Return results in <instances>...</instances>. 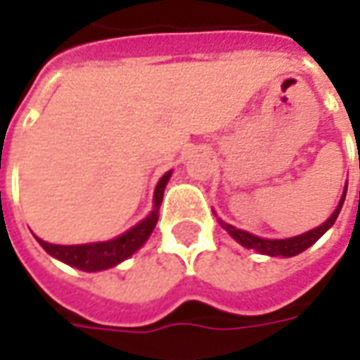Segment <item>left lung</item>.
I'll use <instances>...</instances> for the list:
<instances>
[{
	"label": "left lung",
	"instance_id": "left-lung-1",
	"mask_svg": "<svg viewBox=\"0 0 360 360\" xmlns=\"http://www.w3.org/2000/svg\"><path fill=\"white\" fill-rule=\"evenodd\" d=\"M345 193H347V185H345V191H343V196H341L338 208L333 210L332 216L326 219L322 226L314 227V229H310L307 233L291 237V239H262V237H257V235L249 233V231H243V229H237V227L229 226V224L221 221V219H219V224H221V227L226 229L227 233L233 237L235 241L239 243V245H243V247H247V249H255L257 252H260V255H268V257L289 258L309 249L310 245H314V243L333 226V221L340 216L343 200H345Z\"/></svg>",
	"mask_w": 360,
	"mask_h": 360
}]
</instances>
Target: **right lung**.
I'll return each instance as SVG.
<instances>
[{"instance_id":"right-lung-1","label":"right lung","mask_w":360,"mask_h":360,"mask_svg":"<svg viewBox=\"0 0 360 360\" xmlns=\"http://www.w3.org/2000/svg\"><path fill=\"white\" fill-rule=\"evenodd\" d=\"M169 177H172V172H167L162 179L158 181L156 191H154V208H152L148 216L142 219L141 224L131 227L127 233L119 235L111 241L89 243V245H51V243L42 241L38 237L36 239L48 255L58 258L61 262H65V264L73 266V268H79V270L100 271L113 268L119 262L133 257L134 252L146 243L150 233L154 231V227L158 224V212H160V206H162L165 185H167Z\"/></svg>"}]
</instances>
